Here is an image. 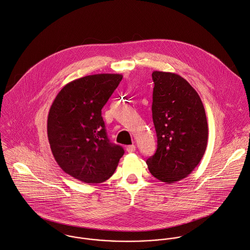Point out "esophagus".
I'll return each mask as SVG.
<instances>
[{
  "instance_id": "esophagus-1",
  "label": "esophagus",
  "mask_w": 250,
  "mask_h": 250,
  "mask_svg": "<svg viewBox=\"0 0 250 250\" xmlns=\"http://www.w3.org/2000/svg\"><path fill=\"white\" fill-rule=\"evenodd\" d=\"M125 150L128 152H133V151H135V146L134 145H128V146H126Z\"/></svg>"
}]
</instances>
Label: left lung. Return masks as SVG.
I'll return each instance as SVG.
<instances>
[{"mask_svg": "<svg viewBox=\"0 0 250 250\" xmlns=\"http://www.w3.org/2000/svg\"><path fill=\"white\" fill-rule=\"evenodd\" d=\"M151 76L157 149L146 162L154 178L173 184L199 164L208 143L207 117L199 95L185 78L156 70Z\"/></svg>", "mask_w": 250, "mask_h": 250, "instance_id": "8db88e82", "label": "left lung"}]
</instances>
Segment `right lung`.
<instances>
[{
    "mask_svg": "<svg viewBox=\"0 0 250 250\" xmlns=\"http://www.w3.org/2000/svg\"><path fill=\"white\" fill-rule=\"evenodd\" d=\"M122 74L88 75L66 84L51 105L47 135L52 153L68 175L99 184L115 172L125 150L107 136L101 109L119 86Z\"/></svg>",
    "mask_w": 250,
    "mask_h": 250,
    "instance_id": "1",
    "label": "right lung"
}]
</instances>
